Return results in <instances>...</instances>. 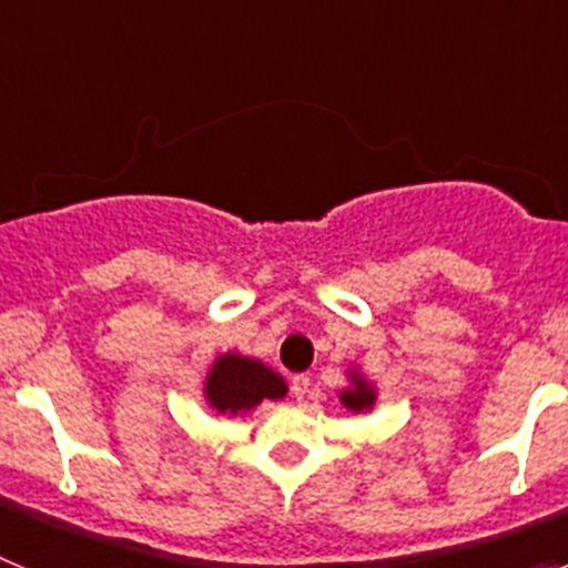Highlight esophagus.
Masks as SVG:
<instances>
[{
    "mask_svg": "<svg viewBox=\"0 0 568 568\" xmlns=\"http://www.w3.org/2000/svg\"><path fill=\"white\" fill-rule=\"evenodd\" d=\"M290 393H293V398H307L310 393V378L307 375H295L293 384H290Z\"/></svg>",
    "mask_w": 568,
    "mask_h": 568,
    "instance_id": "obj_1",
    "label": "esophagus"
}]
</instances>
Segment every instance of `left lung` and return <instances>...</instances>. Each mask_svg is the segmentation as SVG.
Listing matches in <instances>:
<instances>
[{"label":"left lung","instance_id":"obj_1","mask_svg":"<svg viewBox=\"0 0 568 568\" xmlns=\"http://www.w3.org/2000/svg\"><path fill=\"white\" fill-rule=\"evenodd\" d=\"M341 400H344L346 409L361 413V409H369V406H373L375 393L364 384V381L355 378V389H346V393H341Z\"/></svg>","mask_w":568,"mask_h":568}]
</instances>
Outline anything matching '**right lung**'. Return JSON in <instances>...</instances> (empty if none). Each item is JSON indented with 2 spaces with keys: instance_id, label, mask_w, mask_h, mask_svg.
Here are the masks:
<instances>
[{
  "instance_id": "obj_1",
  "label": "right lung",
  "mask_w": 568,
  "mask_h": 568,
  "mask_svg": "<svg viewBox=\"0 0 568 568\" xmlns=\"http://www.w3.org/2000/svg\"><path fill=\"white\" fill-rule=\"evenodd\" d=\"M287 386L258 361L224 355L207 375V400L219 413H244L264 398H281Z\"/></svg>"
}]
</instances>
